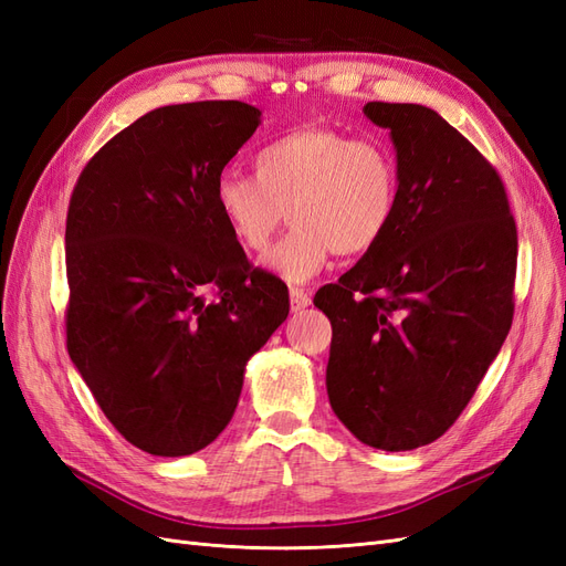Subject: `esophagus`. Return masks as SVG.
I'll return each mask as SVG.
<instances>
[{
    "label": "esophagus",
    "instance_id": "obj_1",
    "mask_svg": "<svg viewBox=\"0 0 566 566\" xmlns=\"http://www.w3.org/2000/svg\"><path fill=\"white\" fill-rule=\"evenodd\" d=\"M312 304V293L304 287H290V306H293V312H302L304 306Z\"/></svg>",
    "mask_w": 566,
    "mask_h": 566
}]
</instances>
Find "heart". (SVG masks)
<instances>
[{
  "label": "heart",
  "mask_w": 566,
  "mask_h": 566,
  "mask_svg": "<svg viewBox=\"0 0 566 566\" xmlns=\"http://www.w3.org/2000/svg\"><path fill=\"white\" fill-rule=\"evenodd\" d=\"M252 165L254 177L233 169L219 175L217 212L245 250L264 252L287 210L293 229L264 264L290 283L310 281L333 252H370L397 214L399 163L382 142L302 125L273 136Z\"/></svg>",
  "instance_id": "heart-1"
}]
</instances>
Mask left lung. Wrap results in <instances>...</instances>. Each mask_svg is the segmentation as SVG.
Masks as SVG:
<instances>
[{
  "label": "left lung",
  "instance_id": "obj_1",
  "mask_svg": "<svg viewBox=\"0 0 566 566\" xmlns=\"http://www.w3.org/2000/svg\"><path fill=\"white\" fill-rule=\"evenodd\" d=\"M364 113L389 129L401 191L382 241L314 297L333 325L325 387L358 441L410 451L449 430L503 347L517 227L495 167L437 111Z\"/></svg>",
  "mask_w": 566,
  "mask_h": 566
}]
</instances>
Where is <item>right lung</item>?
Listing matches in <instances>:
<instances>
[{
  "label": "right lung",
  "mask_w": 566,
  "mask_h": 566,
  "mask_svg": "<svg viewBox=\"0 0 566 566\" xmlns=\"http://www.w3.org/2000/svg\"><path fill=\"white\" fill-rule=\"evenodd\" d=\"M260 115L241 101L150 111L87 163L67 205V354L150 455H191L221 434L245 364L290 312L287 285L248 262L214 205Z\"/></svg>",
  "instance_id": "obj_1"
}]
</instances>
